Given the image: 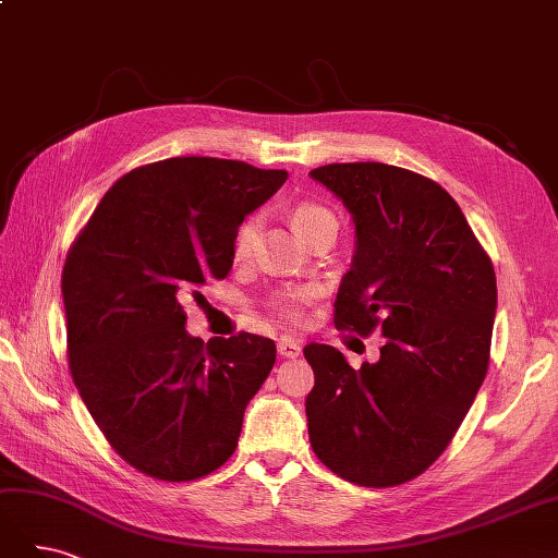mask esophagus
Here are the masks:
<instances>
[{"mask_svg":"<svg viewBox=\"0 0 558 558\" xmlns=\"http://www.w3.org/2000/svg\"><path fill=\"white\" fill-rule=\"evenodd\" d=\"M277 351L283 359H298L302 353V347H300V342L291 340V337H281V340L277 342Z\"/></svg>","mask_w":558,"mask_h":558,"instance_id":"34e87169","label":"esophagus"}]
</instances>
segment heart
Masks as SVG:
<instances>
[{"instance_id": "obj_1", "label": "heart", "mask_w": 558, "mask_h": 558, "mask_svg": "<svg viewBox=\"0 0 558 558\" xmlns=\"http://www.w3.org/2000/svg\"><path fill=\"white\" fill-rule=\"evenodd\" d=\"M293 226L305 240H312L316 232L326 228H337V216L318 202H300L291 211ZM258 216H248L246 221L234 232L232 253L234 260H248L253 256V248L258 242ZM316 295V286H293V289H281L272 295V310L286 318L298 320L310 302Z\"/></svg>"}]
</instances>
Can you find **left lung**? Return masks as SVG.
I'll list each match as a JSON object with an SVG mask.
<instances>
[{
  "label": "left lung",
  "mask_w": 558,
  "mask_h": 558,
  "mask_svg": "<svg viewBox=\"0 0 558 558\" xmlns=\"http://www.w3.org/2000/svg\"><path fill=\"white\" fill-rule=\"evenodd\" d=\"M310 177L356 226L335 326L384 335L379 361L361 369L335 347H305L316 377L310 442L347 482L398 486L447 449L486 377L496 272L440 183L384 162H335Z\"/></svg>",
  "instance_id": "8db88e82"
}]
</instances>
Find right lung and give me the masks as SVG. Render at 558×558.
<instances>
[{"label": "right lung", "instance_id": "add662e5", "mask_svg": "<svg viewBox=\"0 0 558 558\" xmlns=\"http://www.w3.org/2000/svg\"><path fill=\"white\" fill-rule=\"evenodd\" d=\"M289 172L242 160L167 158L118 179L66 253V351L78 393L123 461L191 482L238 447L244 410L277 347L185 332V295L228 277L244 218Z\"/></svg>", "mask_w": 558, "mask_h": 558}]
</instances>
